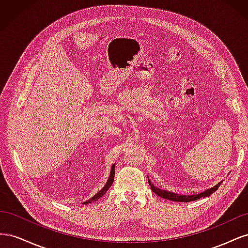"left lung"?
<instances>
[{"instance_id":"obj_1","label":"left lung","mask_w":248,"mask_h":248,"mask_svg":"<svg viewBox=\"0 0 248 248\" xmlns=\"http://www.w3.org/2000/svg\"><path fill=\"white\" fill-rule=\"evenodd\" d=\"M149 181V185L151 186V189L152 191L157 194V196L162 198V199H166V200H170V201H174V202H192V201H196V200H199L201 198H206V197H209L211 196L212 193H214L217 189H218V187L220 186L221 182H219L218 184H216L215 186H213L212 188L210 189H207L205 191H202V193H199V194H193V196H183V194H178V193H172L170 191H167V190H163V189H159L157 188V187H155L151 181L148 179Z\"/></svg>"}]
</instances>
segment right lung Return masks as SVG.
<instances>
[{
  "mask_svg": "<svg viewBox=\"0 0 248 248\" xmlns=\"http://www.w3.org/2000/svg\"><path fill=\"white\" fill-rule=\"evenodd\" d=\"M114 178H115V164L114 166L111 167V170H110V175H109V178H108V182L106 183V185L103 186V188L100 190V191H98L97 192L94 197H92L91 199L90 200H88V201H86V202H82V204L84 205H88V204H90V202H95L96 200H98L99 198H101V197H103L104 194H106V192L109 189V187L111 186V184H112V182H114Z\"/></svg>",
  "mask_w": 248,
  "mask_h": 248,
  "instance_id": "right-lung-1",
  "label": "right lung"
}]
</instances>
